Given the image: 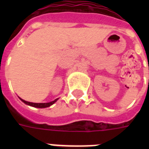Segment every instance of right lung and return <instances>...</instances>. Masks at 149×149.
Masks as SVG:
<instances>
[{"label": "right lung", "mask_w": 149, "mask_h": 149, "mask_svg": "<svg viewBox=\"0 0 149 149\" xmlns=\"http://www.w3.org/2000/svg\"><path fill=\"white\" fill-rule=\"evenodd\" d=\"M19 99L21 100L23 103L27 104V105L33 107H37V108H45V107H50L51 105L54 104L57 100H58V99H56L55 100H53V101L49 102V103H32V102H29L26 101V100H22V98L20 97Z\"/></svg>", "instance_id": "obj_1"}]
</instances>
